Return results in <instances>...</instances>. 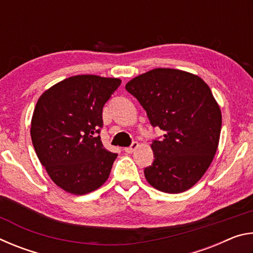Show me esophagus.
Here are the masks:
<instances>
[{"instance_id":"1","label":"esophagus","mask_w":253,"mask_h":253,"mask_svg":"<svg viewBox=\"0 0 253 253\" xmlns=\"http://www.w3.org/2000/svg\"><path fill=\"white\" fill-rule=\"evenodd\" d=\"M138 147H139V144L137 142H134L129 147H125V152L128 154H131V153H134Z\"/></svg>"}]
</instances>
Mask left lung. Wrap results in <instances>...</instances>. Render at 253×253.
<instances>
[{"instance_id": "obj_1", "label": "left lung", "mask_w": 253, "mask_h": 253, "mask_svg": "<svg viewBox=\"0 0 253 253\" xmlns=\"http://www.w3.org/2000/svg\"><path fill=\"white\" fill-rule=\"evenodd\" d=\"M126 89L137 98L154 127L165 131L151 147L153 164L147 182L164 193L194 186L211 165L219 146L220 106L208 84L191 72L156 68L132 78Z\"/></svg>"}]
</instances>
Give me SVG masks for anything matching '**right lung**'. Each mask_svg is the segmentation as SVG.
I'll list each match as a JSON object with an SVG mask.
<instances>
[{
  "instance_id": "obj_1",
  "label": "right lung",
  "mask_w": 253,
  "mask_h": 253,
  "mask_svg": "<svg viewBox=\"0 0 253 253\" xmlns=\"http://www.w3.org/2000/svg\"><path fill=\"white\" fill-rule=\"evenodd\" d=\"M119 78L69 77L42 93L31 119L37 156L54 184L75 195L99 188L117 154L102 145V107L121 85Z\"/></svg>"
}]
</instances>
